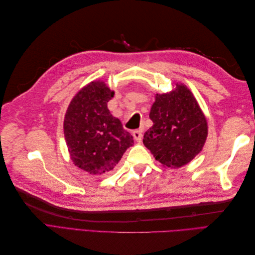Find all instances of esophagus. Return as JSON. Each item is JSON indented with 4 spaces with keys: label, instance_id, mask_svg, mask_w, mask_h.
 Returning <instances> with one entry per match:
<instances>
[{
    "label": "esophagus",
    "instance_id": "obj_1",
    "mask_svg": "<svg viewBox=\"0 0 255 255\" xmlns=\"http://www.w3.org/2000/svg\"><path fill=\"white\" fill-rule=\"evenodd\" d=\"M133 137L135 138V140H136L137 142H140L141 139H142V132H141V129H136V130H134V132H133Z\"/></svg>",
    "mask_w": 255,
    "mask_h": 255
}]
</instances>
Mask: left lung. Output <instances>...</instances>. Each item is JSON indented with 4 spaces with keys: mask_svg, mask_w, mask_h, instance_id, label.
<instances>
[{
    "mask_svg": "<svg viewBox=\"0 0 255 255\" xmlns=\"http://www.w3.org/2000/svg\"><path fill=\"white\" fill-rule=\"evenodd\" d=\"M149 117L153 126L142 141L164 167L181 168L202 151L207 120L186 85L176 83L172 91L156 94Z\"/></svg>",
    "mask_w": 255,
    "mask_h": 255,
    "instance_id": "left-lung-1",
    "label": "left lung"
}]
</instances>
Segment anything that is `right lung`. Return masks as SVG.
<instances>
[{
    "instance_id": "1",
    "label": "right lung",
    "mask_w": 255,
    "mask_h": 255,
    "mask_svg": "<svg viewBox=\"0 0 255 255\" xmlns=\"http://www.w3.org/2000/svg\"><path fill=\"white\" fill-rule=\"evenodd\" d=\"M115 91L103 81L84 86L71 100L65 115L64 134L73 164L89 174L112 171L133 136L107 109Z\"/></svg>"
}]
</instances>
